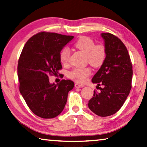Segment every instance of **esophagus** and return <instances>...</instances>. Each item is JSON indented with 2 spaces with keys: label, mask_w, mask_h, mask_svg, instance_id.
<instances>
[{
  "label": "esophagus",
  "mask_w": 147,
  "mask_h": 147,
  "mask_svg": "<svg viewBox=\"0 0 147 147\" xmlns=\"http://www.w3.org/2000/svg\"><path fill=\"white\" fill-rule=\"evenodd\" d=\"M74 87L75 88H82V87H84V86L82 84H78V83H75V84H74Z\"/></svg>",
  "instance_id": "34e87169"
}]
</instances>
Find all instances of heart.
I'll return each instance as SVG.
<instances>
[{
    "mask_svg": "<svg viewBox=\"0 0 147 147\" xmlns=\"http://www.w3.org/2000/svg\"><path fill=\"white\" fill-rule=\"evenodd\" d=\"M74 47L85 53L86 61L92 66L98 68L104 64L106 58V49L102 43L95 44L92 39L82 36L75 41ZM61 64L67 65L70 61V50L67 47H63L59 53ZM91 69L87 67L74 68L68 74L69 77L78 83H84L91 74Z\"/></svg>",
    "mask_w": 147,
    "mask_h": 147,
    "instance_id": "1",
    "label": "heart"
}]
</instances>
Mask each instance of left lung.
I'll return each instance as SVG.
<instances>
[{
  "label": "left lung",
  "instance_id": "left-lung-1",
  "mask_svg": "<svg viewBox=\"0 0 147 147\" xmlns=\"http://www.w3.org/2000/svg\"><path fill=\"white\" fill-rule=\"evenodd\" d=\"M104 39L106 58L92 82L98 84L100 92L94 91L88 103L89 109L98 116L114 114L123 105L131 89L133 67L124 43L109 33L101 34Z\"/></svg>",
  "mask_w": 147,
  "mask_h": 147
}]
</instances>
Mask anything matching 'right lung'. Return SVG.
<instances>
[{"label":"right lung","mask_w":147,"mask_h":147,"mask_svg":"<svg viewBox=\"0 0 147 147\" xmlns=\"http://www.w3.org/2000/svg\"><path fill=\"white\" fill-rule=\"evenodd\" d=\"M72 36L42 32L28 39L18 64L19 89L28 106L35 115L44 119L55 117L62 112L68 93L74 87L70 80L50 84L49 76L62 69L59 53Z\"/></svg>","instance_id":"1"}]
</instances>
